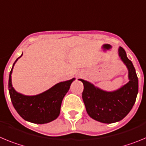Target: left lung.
<instances>
[{"label": "left lung", "instance_id": "obj_1", "mask_svg": "<svg viewBox=\"0 0 146 146\" xmlns=\"http://www.w3.org/2000/svg\"><path fill=\"white\" fill-rule=\"evenodd\" d=\"M118 54L128 70L129 81L114 91H106L89 81L79 78L84 84L82 98L88 115L105 124L119 121L129 113L138 93V78L132 62L122 47Z\"/></svg>", "mask_w": 146, "mask_h": 146}]
</instances>
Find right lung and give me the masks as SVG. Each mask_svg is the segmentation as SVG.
Returning a JSON list of instances; mask_svg holds the SVG:
<instances>
[{"label":"right lung","mask_w":146,"mask_h":146,"mask_svg":"<svg viewBox=\"0 0 146 146\" xmlns=\"http://www.w3.org/2000/svg\"><path fill=\"white\" fill-rule=\"evenodd\" d=\"M22 54L14 62L9 74V91L11 102L17 112L25 121L34 124H46L59 116L62 101L76 78L57 83L46 91L35 95L21 94L13 87L11 74L14 65Z\"/></svg>","instance_id":"obj_1"}]
</instances>
